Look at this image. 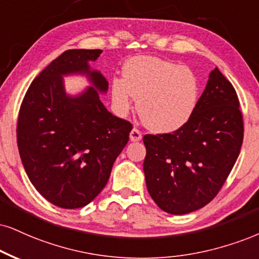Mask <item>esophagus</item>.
Segmentation results:
<instances>
[{"mask_svg": "<svg viewBox=\"0 0 259 259\" xmlns=\"http://www.w3.org/2000/svg\"><path fill=\"white\" fill-rule=\"evenodd\" d=\"M142 132H140V131L138 130V128H133L132 131H131V133H130V139H131V142H139L140 139H142Z\"/></svg>", "mask_w": 259, "mask_h": 259, "instance_id": "esophagus-1", "label": "esophagus"}]
</instances>
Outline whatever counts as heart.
<instances>
[{
    "instance_id": "obj_1",
    "label": "heart",
    "mask_w": 259,
    "mask_h": 259,
    "mask_svg": "<svg viewBox=\"0 0 259 259\" xmlns=\"http://www.w3.org/2000/svg\"><path fill=\"white\" fill-rule=\"evenodd\" d=\"M133 97L143 123L167 135L193 116L199 101V81L186 66L154 56H136L123 67V79L111 81V98L121 114L128 113Z\"/></svg>"
}]
</instances>
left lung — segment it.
<instances>
[{"label": "left lung", "mask_w": 259, "mask_h": 259, "mask_svg": "<svg viewBox=\"0 0 259 259\" xmlns=\"http://www.w3.org/2000/svg\"><path fill=\"white\" fill-rule=\"evenodd\" d=\"M242 137L237 92L216 67L193 116L183 128L143 138L146 148L143 169L154 202L173 215L205 206L231 173Z\"/></svg>", "instance_id": "obj_1"}]
</instances>
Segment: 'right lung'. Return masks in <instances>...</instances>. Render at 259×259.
I'll list each match as a JSON object with an SVG mask.
<instances>
[{
    "label": "right lung",
    "instance_id": "right-lung-1",
    "mask_svg": "<svg viewBox=\"0 0 259 259\" xmlns=\"http://www.w3.org/2000/svg\"><path fill=\"white\" fill-rule=\"evenodd\" d=\"M102 50L62 53L31 82L18 119V148L28 179L54 205L76 209L103 190L132 124L107 110L108 81L89 62ZM85 75L91 87L72 96L63 76Z\"/></svg>",
    "mask_w": 259,
    "mask_h": 259
}]
</instances>
